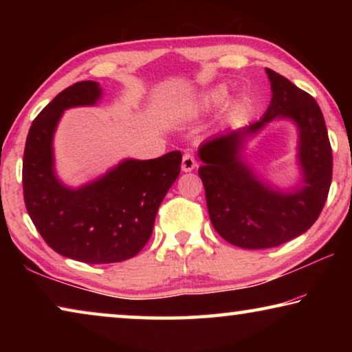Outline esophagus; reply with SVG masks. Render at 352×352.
<instances>
[{
  "instance_id": "obj_1",
  "label": "esophagus",
  "mask_w": 352,
  "mask_h": 352,
  "mask_svg": "<svg viewBox=\"0 0 352 352\" xmlns=\"http://www.w3.org/2000/svg\"><path fill=\"white\" fill-rule=\"evenodd\" d=\"M195 166H197V162H195L194 155L192 153H184L183 155V160H182V170L183 172H190L195 169Z\"/></svg>"
}]
</instances>
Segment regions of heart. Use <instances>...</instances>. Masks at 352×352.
<instances>
[{
    "mask_svg": "<svg viewBox=\"0 0 352 352\" xmlns=\"http://www.w3.org/2000/svg\"><path fill=\"white\" fill-rule=\"evenodd\" d=\"M225 96H226V90L222 87L216 88V90H212L210 94H208V98L214 100V102H219V100H222Z\"/></svg>",
    "mask_w": 352,
    "mask_h": 352,
    "instance_id": "1",
    "label": "heart"
}]
</instances>
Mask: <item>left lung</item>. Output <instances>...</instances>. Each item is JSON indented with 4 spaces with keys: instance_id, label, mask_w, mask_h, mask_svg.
I'll return each mask as SVG.
<instances>
[{
    "instance_id": "1",
    "label": "left lung",
    "mask_w": 352,
    "mask_h": 352,
    "mask_svg": "<svg viewBox=\"0 0 352 352\" xmlns=\"http://www.w3.org/2000/svg\"><path fill=\"white\" fill-rule=\"evenodd\" d=\"M272 100L250 126L212 136L199 147L206 206L214 230L236 247H278L311 228L323 211L332 182V148L323 113L311 94L265 68ZM292 118L300 132L298 157L303 188L279 193L262 184L241 162L243 142L273 118Z\"/></svg>"
}]
</instances>
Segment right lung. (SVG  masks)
Segmentation results:
<instances>
[{
    "mask_svg": "<svg viewBox=\"0 0 352 352\" xmlns=\"http://www.w3.org/2000/svg\"><path fill=\"white\" fill-rule=\"evenodd\" d=\"M98 82L65 88L34 119L23 155V194L29 217L58 254L87 264L133 258L152 236L164 195L180 175L182 152L126 160L99 180L69 189L57 180L52 136L63 110L94 105Z\"/></svg>",
    "mask_w": 352,
    "mask_h": 352,
    "instance_id": "obj_1",
    "label": "right lung"
}]
</instances>
